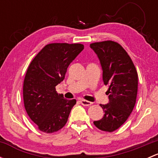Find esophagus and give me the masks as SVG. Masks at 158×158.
Segmentation results:
<instances>
[{
	"label": "esophagus",
	"mask_w": 158,
	"mask_h": 158,
	"mask_svg": "<svg viewBox=\"0 0 158 158\" xmlns=\"http://www.w3.org/2000/svg\"><path fill=\"white\" fill-rule=\"evenodd\" d=\"M80 102H81V104L82 105V106H91V105L92 104V102H91L87 101V100H85V99H81Z\"/></svg>",
	"instance_id": "1"
}]
</instances>
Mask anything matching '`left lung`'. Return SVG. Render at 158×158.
Masks as SVG:
<instances>
[{"mask_svg": "<svg viewBox=\"0 0 158 158\" xmlns=\"http://www.w3.org/2000/svg\"><path fill=\"white\" fill-rule=\"evenodd\" d=\"M102 69L109 103L100 105L105 114L94 125L104 131L112 132L122 126L133 111L138 93V73L131 59L118 43L108 40L90 44Z\"/></svg>", "mask_w": 158, "mask_h": 158, "instance_id": "8db88e82", "label": "left lung"}]
</instances>
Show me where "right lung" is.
Listing matches in <instances>:
<instances>
[{
    "label": "right lung",
    "instance_id": "1",
    "mask_svg": "<svg viewBox=\"0 0 158 158\" xmlns=\"http://www.w3.org/2000/svg\"><path fill=\"white\" fill-rule=\"evenodd\" d=\"M83 49L79 44H47L30 63L23 82V102L30 119L41 131L53 133L67 122L76 100L64 98L56 86Z\"/></svg>",
    "mask_w": 158,
    "mask_h": 158
}]
</instances>
